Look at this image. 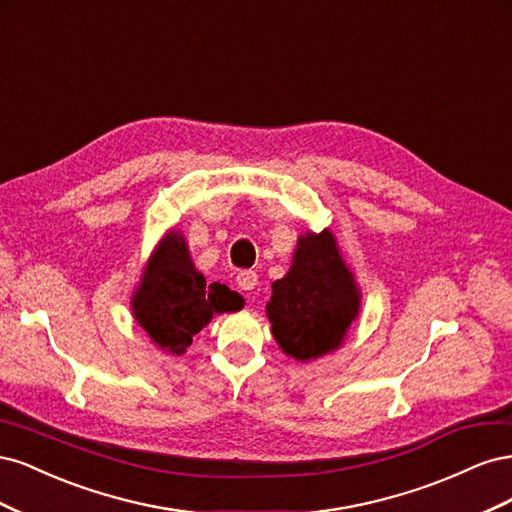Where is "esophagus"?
Instances as JSON below:
<instances>
[{"label":"esophagus","mask_w":512,"mask_h":512,"mask_svg":"<svg viewBox=\"0 0 512 512\" xmlns=\"http://www.w3.org/2000/svg\"><path fill=\"white\" fill-rule=\"evenodd\" d=\"M237 284L241 290H254L258 286V275L254 271H241L237 275Z\"/></svg>","instance_id":"esophagus-1"}]
</instances>
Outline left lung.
Masks as SVG:
<instances>
[{"instance_id": "left-lung-1", "label": "left lung", "mask_w": 512, "mask_h": 512, "mask_svg": "<svg viewBox=\"0 0 512 512\" xmlns=\"http://www.w3.org/2000/svg\"><path fill=\"white\" fill-rule=\"evenodd\" d=\"M271 288V333L282 352L297 361L337 350L359 316L361 290L329 228L299 237L290 271Z\"/></svg>"}]
</instances>
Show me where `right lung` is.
Here are the masks:
<instances>
[{
    "instance_id": "1",
    "label": "right lung",
    "mask_w": 512,
    "mask_h": 512,
    "mask_svg": "<svg viewBox=\"0 0 512 512\" xmlns=\"http://www.w3.org/2000/svg\"><path fill=\"white\" fill-rule=\"evenodd\" d=\"M130 305L138 327L153 344L183 354L213 314L237 312L243 299L226 286H209L205 275L196 271L181 232L170 230L151 254Z\"/></svg>"
}]
</instances>
